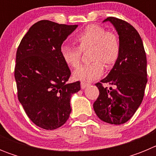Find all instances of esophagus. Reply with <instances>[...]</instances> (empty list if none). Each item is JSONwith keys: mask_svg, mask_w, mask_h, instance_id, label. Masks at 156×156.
Returning <instances> with one entry per match:
<instances>
[{"mask_svg": "<svg viewBox=\"0 0 156 156\" xmlns=\"http://www.w3.org/2000/svg\"><path fill=\"white\" fill-rule=\"evenodd\" d=\"M81 88L82 89H85V88L87 87H88L89 85H90V83H85V82H81Z\"/></svg>", "mask_w": 156, "mask_h": 156, "instance_id": "esophagus-1", "label": "esophagus"}]
</instances>
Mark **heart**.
<instances>
[{
	"instance_id": "obj_1",
	"label": "heart",
	"mask_w": 156,
	"mask_h": 156,
	"mask_svg": "<svg viewBox=\"0 0 156 156\" xmlns=\"http://www.w3.org/2000/svg\"><path fill=\"white\" fill-rule=\"evenodd\" d=\"M76 47L62 45L60 53L64 62L72 68L80 65L81 52L90 48L89 60L91 62L83 65L74 71L73 77L77 80L90 82L103 74L104 66H113L119 58L120 43L113 33L107 32L98 25H89L74 37Z\"/></svg>"
}]
</instances>
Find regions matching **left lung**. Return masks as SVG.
<instances>
[{"mask_svg": "<svg viewBox=\"0 0 156 156\" xmlns=\"http://www.w3.org/2000/svg\"><path fill=\"white\" fill-rule=\"evenodd\" d=\"M119 35L120 53L108 76L97 83L99 96L93 105L95 113L108 123L127 122L142 102L147 83V59L142 40L136 29L122 19L108 17ZM102 82L116 87L108 90Z\"/></svg>", "mask_w": 156, "mask_h": 156, "instance_id": "8db88e82", "label": "left lung"}]
</instances>
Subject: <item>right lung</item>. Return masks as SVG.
<instances>
[{"label": "right lung", "instance_id": "add662e5", "mask_svg": "<svg viewBox=\"0 0 156 156\" xmlns=\"http://www.w3.org/2000/svg\"><path fill=\"white\" fill-rule=\"evenodd\" d=\"M77 27L41 20L30 27L17 49L18 98L30 120L43 129L64 124L71 112L72 94L80 90V81L67 83L71 72L60 53L62 43Z\"/></svg>", "mask_w": 156, "mask_h": 156}]
</instances>
